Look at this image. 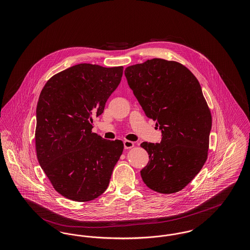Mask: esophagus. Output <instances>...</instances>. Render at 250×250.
I'll use <instances>...</instances> for the list:
<instances>
[{
    "label": "esophagus",
    "instance_id": "obj_1",
    "mask_svg": "<svg viewBox=\"0 0 250 250\" xmlns=\"http://www.w3.org/2000/svg\"><path fill=\"white\" fill-rule=\"evenodd\" d=\"M134 143L130 142V141H125L124 142V146H125V149H131L132 147H134Z\"/></svg>",
    "mask_w": 250,
    "mask_h": 250
}]
</instances>
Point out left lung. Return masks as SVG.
Returning <instances> with one entry per match:
<instances>
[{
  "instance_id": "1",
  "label": "left lung",
  "mask_w": 250,
  "mask_h": 250,
  "mask_svg": "<svg viewBox=\"0 0 250 250\" xmlns=\"http://www.w3.org/2000/svg\"><path fill=\"white\" fill-rule=\"evenodd\" d=\"M125 75L146 116L162 132L160 143L141 144L149 155L143 182L162 194L182 190L208 155L212 115L201 85L182 63L159 58L130 65Z\"/></svg>"
}]
</instances>
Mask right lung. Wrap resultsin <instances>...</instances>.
Instances as JSON below:
<instances>
[{
	"label": "right lung",
	"instance_id": "right-lung-1",
	"mask_svg": "<svg viewBox=\"0 0 250 250\" xmlns=\"http://www.w3.org/2000/svg\"><path fill=\"white\" fill-rule=\"evenodd\" d=\"M124 67L80 63L52 76L36 107L38 162L54 189L75 202L103 194L124 150L122 141L92 132L118 87Z\"/></svg>",
	"mask_w": 250,
	"mask_h": 250
}]
</instances>
